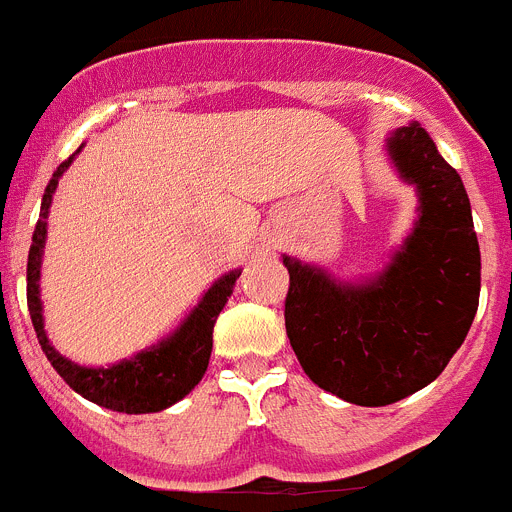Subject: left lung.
<instances>
[{
  "label": "left lung",
  "instance_id": "1",
  "mask_svg": "<svg viewBox=\"0 0 512 512\" xmlns=\"http://www.w3.org/2000/svg\"><path fill=\"white\" fill-rule=\"evenodd\" d=\"M399 180L417 193L412 231L384 268L345 281L283 255L286 332L319 389L361 407L410 397L443 373L479 306L482 257L459 172L417 121L386 136Z\"/></svg>",
  "mask_w": 512,
  "mask_h": 512
}]
</instances>
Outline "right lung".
Wrapping results in <instances>:
<instances>
[{
  "label": "right lung",
  "instance_id": "obj_1",
  "mask_svg": "<svg viewBox=\"0 0 512 512\" xmlns=\"http://www.w3.org/2000/svg\"><path fill=\"white\" fill-rule=\"evenodd\" d=\"M84 146V144H82ZM79 146L66 162H61L46 185L41 201V219L35 224L33 244L28 255V309L33 319L35 335L41 342L43 353L56 368L61 379L84 399L100 404L105 410L126 412V415H149L162 412L188 397L198 386L208 368V358L213 350V324L219 319L221 309L229 301L234 283L242 275V268L229 270L213 281L211 288L201 296V301L188 311V317L177 324L170 335H164L149 348L133 353L131 358L115 361L110 366H79L71 358L61 355L48 340L43 327V301H41V265L43 250L48 237V213H51L53 193L71 162L82 151Z\"/></svg>",
  "mask_w": 512,
  "mask_h": 512
}]
</instances>
